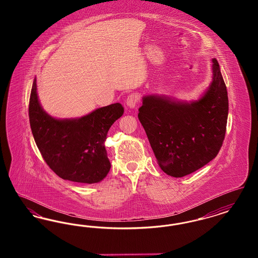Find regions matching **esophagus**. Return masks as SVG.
<instances>
[{"instance_id":"obj_1","label":"esophagus","mask_w":258,"mask_h":258,"mask_svg":"<svg viewBox=\"0 0 258 258\" xmlns=\"http://www.w3.org/2000/svg\"><path fill=\"white\" fill-rule=\"evenodd\" d=\"M140 101V95L137 93H133L127 96L125 99V103L130 108H135V106L139 103Z\"/></svg>"}]
</instances>
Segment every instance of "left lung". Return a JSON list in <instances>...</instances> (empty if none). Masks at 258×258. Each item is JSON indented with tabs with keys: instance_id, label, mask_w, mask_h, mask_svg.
I'll return each instance as SVG.
<instances>
[{
	"instance_id": "8db88e82",
	"label": "left lung",
	"mask_w": 258,
	"mask_h": 258,
	"mask_svg": "<svg viewBox=\"0 0 258 258\" xmlns=\"http://www.w3.org/2000/svg\"><path fill=\"white\" fill-rule=\"evenodd\" d=\"M212 82L196 101L150 95L138 119L162 171L180 178L203 167L220 152L226 132L228 97L220 64L213 59Z\"/></svg>"
}]
</instances>
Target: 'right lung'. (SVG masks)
<instances>
[{"label":"right lung","instance_id":"add662e5","mask_svg":"<svg viewBox=\"0 0 258 258\" xmlns=\"http://www.w3.org/2000/svg\"><path fill=\"white\" fill-rule=\"evenodd\" d=\"M123 114L122 104L113 103L78 119H55L42 109L34 80L29 103L32 134L43 160L63 180L95 184L106 177L111 164L104 141Z\"/></svg>","mask_w":258,"mask_h":258}]
</instances>
